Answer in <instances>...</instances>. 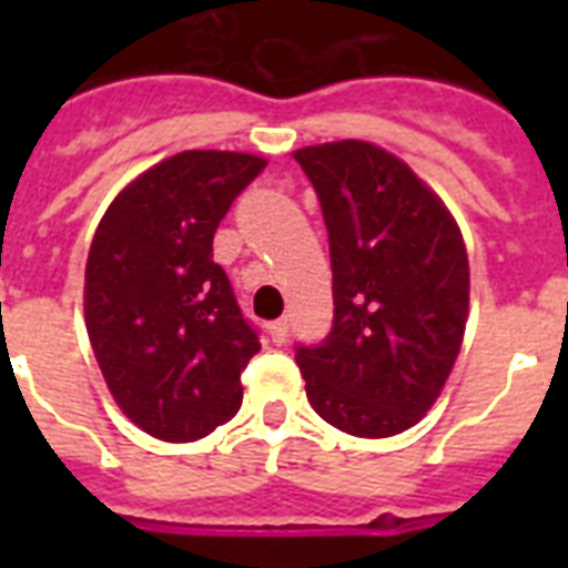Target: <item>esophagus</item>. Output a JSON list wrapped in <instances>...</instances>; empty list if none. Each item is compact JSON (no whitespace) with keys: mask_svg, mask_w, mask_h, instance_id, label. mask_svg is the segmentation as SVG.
I'll list each match as a JSON object with an SVG mask.
<instances>
[{"mask_svg":"<svg viewBox=\"0 0 568 568\" xmlns=\"http://www.w3.org/2000/svg\"><path fill=\"white\" fill-rule=\"evenodd\" d=\"M267 333H271V342H274V345H283L285 338H288V321L285 318L271 321V324H267Z\"/></svg>","mask_w":568,"mask_h":568,"instance_id":"obj_1","label":"esophagus"}]
</instances>
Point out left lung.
I'll use <instances>...</instances> for the list:
<instances>
[{"label": "left lung", "instance_id": "8db88e82", "mask_svg": "<svg viewBox=\"0 0 568 568\" xmlns=\"http://www.w3.org/2000/svg\"><path fill=\"white\" fill-rule=\"evenodd\" d=\"M294 159L321 200L333 265V327L294 359L315 413L383 439L439 397L468 318V256L442 200L365 141L306 146Z\"/></svg>", "mask_w": 568, "mask_h": 568}]
</instances>
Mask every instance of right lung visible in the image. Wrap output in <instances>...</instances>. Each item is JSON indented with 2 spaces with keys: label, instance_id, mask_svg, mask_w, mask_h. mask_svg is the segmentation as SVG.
Masks as SVG:
<instances>
[{
  "label": "right lung",
  "instance_id": "add662e5",
  "mask_svg": "<svg viewBox=\"0 0 568 568\" xmlns=\"http://www.w3.org/2000/svg\"><path fill=\"white\" fill-rule=\"evenodd\" d=\"M262 171L247 153L171 155L120 191L97 226L88 336L120 409L155 439H203L239 413L241 372L262 345L212 241Z\"/></svg>",
  "mask_w": 568,
  "mask_h": 568
}]
</instances>
